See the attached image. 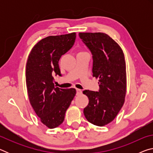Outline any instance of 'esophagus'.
I'll return each instance as SVG.
<instances>
[{"label": "esophagus", "mask_w": 153, "mask_h": 153, "mask_svg": "<svg viewBox=\"0 0 153 153\" xmlns=\"http://www.w3.org/2000/svg\"><path fill=\"white\" fill-rule=\"evenodd\" d=\"M82 93V90L78 89V88H76V94L77 95H80Z\"/></svg>", "instance_id": "esophagus-1"}]
</instances>
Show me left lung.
Masks as SVG:
<instances>
[{
	"mask_svg": "<svg viewBox=\"0 0 153 153\" xmlns=\"http://www.w3.org/2000/svg\"><path fill=\"white\" fill-rule=\"evenodd\" d=\"M92 55L93 77L99 78L98 92L84 90L89 99L86 120L97 126L111 122L120 112L126 94V67L120 45L105 33H79Z\"/></svg>",
	"mask_w": 153,
	"mask_h": 153,
	"instance_id": "8db88e82",
	"label": "left lung"
}]
</instances>
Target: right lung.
<instances>
[{
	"mask_svg": "<svg viewBox=\"0 0 153 153\" xmlns=\"http://www.w3.org/2000/svg\"><path fill=\"white\" fill-rule=\"evenodd\" d=\"M76 33L51 36L39 41L28 56L25 77L30 104L43 124L55 128L76 94L75 88L63 89L54 84L53 76H61L59 61L74 45Z\"/></svg>",
	"mask_w": 153,
	"mask_h": 153,
	"instance_id": "right-lung-1",
	"label": "right lung"
}]
</instances>
